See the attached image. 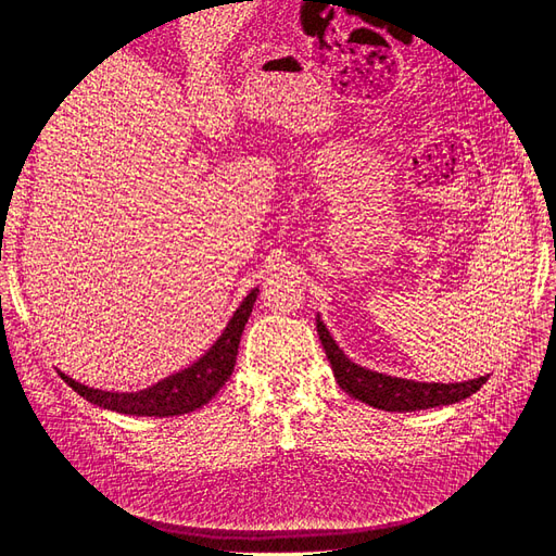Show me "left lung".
Returning <instances> with one entry per match:
<instances>
[{
	"mask_svg": "<svg viewBox=\"0 0 556 556\" xmlns=\"http://www.w3.org/2000/svg\"><path fill=\"white\" fill-rule=\"evenodd\" d=\"M315 319H317L319 341H323L327 359L333 368V378L339 380V384L350 396H355L374 408L392 410V413H413V410H425L435 406H450V403H457L462 399H468L470 394H476L486 382V378H490V376H480L476 380L445 384V382H417V380L368 371V368L350 362L343 355V350L336 345V341L331 339V333L327 331L319 315Z\"/></svg>",
	"mask_w": 556,
	"mask_h": 556,
	"instance_id": "left-lung-1",
	"label": "left lung"
}]
</instances>
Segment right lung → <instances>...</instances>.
I'll return each mask as SVG.
<instances>
[{"label":"right lung","mask_w":556,"mask_h":556,"mask_svg":"<svg viewBox=\"0 0 556 556\" xmlns=\"http://www.w3.org/2000/svg\"><path fill=\"white\" fill-rule=\"evenodd\" d=\"M257 292L260 290L255 288L241 301V306L231 315L223 336L211 345L204 357H199L192 366L155 382L153 387H146L141 392H104L80 384L64 374L60 376L83 399H88L94 406L106 410L139 417H174L192 413L208 403L229 380L233 364H237L241 333L245 329L252 306H255Z\"/></svg>","instance_id":"1"}]
</instances>
